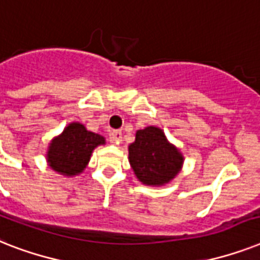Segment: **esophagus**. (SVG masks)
I'll use <instances>...</instances> for the list:
<instances>
[{
  "instance_id": "34e87169",
  "label": "esophagus",
  "mask_w": 260,
  "mask_h": 260,
  "mask_svg": "<svg viewBox=\"0 0 260 260\" xmlns=\"http://www.w3.org/2000/svg\"><path fill=\"white\" fill-rule=\"evenodd\" d=\"M111 137L113 139V140L116 141H121V139H123V132L119 129L116 131H112L111 132Z\"/></svg>"
}]
</instances>
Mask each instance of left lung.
I'll list each match as a JSON object with an SVG mask.
<instances>
[{
	"label": "left lung",
	"instance_id": "8db88e82",
	"mask_svg": "<svg viewBox=\"0 0 260 260\" xmlns=\"http://www.w3.org/2000/svg\"><path fill=\"white\" fill-rule=\"evenodd\" d=\"M129 163L141 183L163 185L179 174L183 156L167 141L163 131L147 126L137 131L136 140L129 145Z\"/></svg>",
	"mask_w": 260,
	"mask_h": 260
}]
</instances>
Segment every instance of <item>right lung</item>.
Here are the masks:
<instances>
[{"label":"right lung","instance_id":"add662e5","mask_svg":"<svg viewBox=\"0 0 260 260\" xmlns=\"http://www.w3.org/2000/svg\"><path fill=\"white\" fill-rule=\"evenodd\" d=\"M104 143L105 139L101 135L86 131L82 124L72 123L49 145L48 161L54 171L62 175L80 174L89 161L92 151Z\"/></svg>","mask_w":260,"mask_h":260}]
</instances>
